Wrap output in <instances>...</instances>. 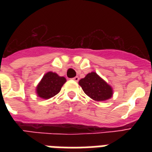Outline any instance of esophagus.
<instances>
[{"label": "esophagus", "instance_id": "obj_1", "mask_svg": "<svg viewBox=\"0 0 152 152\" xmlns=\"http://www.w3.org/2000/svg\"><path fill=\"white\" fill-rule=\"evenodd\" d=\"M72 80L77 82V81H79V77H78V76H76V77H74V78H72Z\"/></svg>", "mask_w": 152, "mask_h": 152}]
</instances>
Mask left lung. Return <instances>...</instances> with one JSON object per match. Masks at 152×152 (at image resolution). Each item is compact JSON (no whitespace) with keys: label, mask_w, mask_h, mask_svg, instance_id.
Listing matches in <instances>:
<instances>
[{"label":"left lung","mask_w":152,"mask_h":152,"mask_svg":"<svg viewBox=\"0 0 152 152\" xmlns=\"http://www.w3.org/2000/svg\"><path fill=\"white\" fill-rule=\"evenodd\" d=\"M79 84L86 95L95 101H106L113 96L112 87L95 72L87 74L79 81Z\"/></svg>","instance_id":"left-lung-1"}]
</instances>
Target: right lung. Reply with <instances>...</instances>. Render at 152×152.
Returning a JSON list of instances; mask_svg holds the SVG:
<instances>
[{
    "instance_id": "add662e5",
    "label": "right lung",
    "mask_w": 152,
    "mask_h": 152,
    "mask_svg": "<svg viewBox=\"0 0 152 152\" xmlns=\"http://www.w3.org/2000/svg\"><path fill=\"white\" fill-rule=\"evenodd\" d=\"M66 82L64 76L53 72H46L36 87L37 95L43 99H49L60 92L62 86Z\"/></svg>"
}]
</instances>
